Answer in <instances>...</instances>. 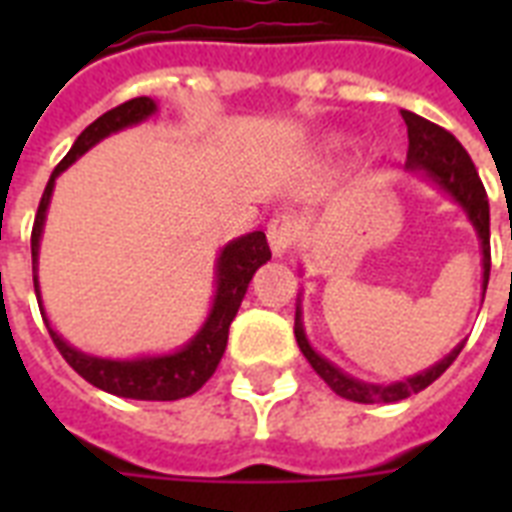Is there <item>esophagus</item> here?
Listing matches in <instances>:
<instances>
[{
    "label": "esophagus",
    "instance_id": "34e87169",
    "mask_svg": "<svg viewBox=\"0 0 512 512\" xmlns=\"http://www.w3.org/2000/svg\"><path fill=\"white\" fill-rule=\"evenodd\" d=\"M297 236H300V220L292 212H281L268 223V244L276 257L287 255L295 247Z\"/></svg>",
    "mask_w": 512,
    "mask_h": 512
}]
</instances>
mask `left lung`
Returning <instances> with one entry per match:
<instances>
[{
  "instance_id": "left-lung-1",
  "label": "left lung",
  "mask_w": 512,
  "mask_h": 512,
  "mask_svg": "<svg viewBox=\"0 0 512 512\" xmlns=\"http://www.w3.org/2000/svg\"><path fill=\"white\" fill-rule=\"evenodd\" d=\"M406 122V132H409V151H406V170L420 172L428 183H433L438 191H444L449 199H454L465 209L470 225L476 228L478 244H481V268H484V284H481V297L486 295V284H489V271H492V252H489V199H486L484 183L478 177L476 167L470 162L468 151L460 146V140L454 138L452 132H446L444 127L422 119V116L412 114V111H401ZM295 337L297 345L303 350V356L308 358V364L313 366V372L319 374L321 380L327 382L329 388L335 390L337 396L348 398V401H358V404H393L401 398H409L412 393H420L436 382L441 374L452 366V361L460 356V350L465 348V342H460L452 353H446L438 364L428 366L425 372L412 374L406 380L388 382V385H374V382H364L350 377L348 372H342L340 366H335L329 358L313 350L308 342L303 327V311L297 305L295 311Z\"/></svg>"
}]
</instances>
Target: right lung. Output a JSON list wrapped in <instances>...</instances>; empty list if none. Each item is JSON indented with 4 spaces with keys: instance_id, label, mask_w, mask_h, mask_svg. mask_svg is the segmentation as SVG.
Masks as SVG:
<instances>
[{
    "instance_id": "obj_1",
    "label": "right lung",
    "mask_w": 512,
    "mask_h": 512,
    "mask_svg": "<svg viewBox=\"0 0 512 512\" xmlns=\"http://www.w3.org/2000/svg\"><path fill=\"white\" fill-rule=\"evenodd\" d=\"M156 111H159L156 100L132 98L122 103V106L111 108L103 116H98L74 140L71 151L63 156V162L50 175V183L44 188L39 209H36L34 231H31V260H34L36 300H39V311H42V319L47 324V332H50L55 348L60 350V356L66 358L76 374H82L90 385L106 390V393H114V396L138 398V401H177V398L196 393L215 374L217 364H220V358L225 353V345H228V329H231V321L239 313L241 300L247 295L249 281H252L260 265L271 260V249H268L263 231L244 233V236L228 241L220 249L215 263V297H212L207 321L201 324L199 332L185 342L183 348L172 350V353H162V356L100 358L90 356L84 350H76L74 345H68L52 329L50 319L44 313L39 276H36V271H39V244H42L44 220H47L52 188H55V180H58L60 172H66L79 156L87 154L92 146H98L103 138L146 122Z\"/></svg>"
}]
</instances>
